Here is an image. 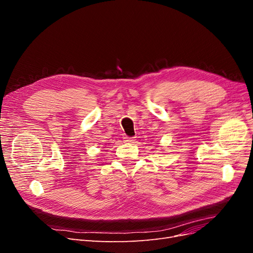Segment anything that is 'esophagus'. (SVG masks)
I'll return each instance as SVG.
<instances>
[{"label": "esophagus", "mask_w": 253, "mask_h": 253, "mask_svg": "<svg viewBox=\"0 0 253 253\" xmlns=\"http://www.w3.org/2000/svg\"><path fill=\"white\" fill-rule=\"evenodd\" d=\"M134 140H135L134 137H127V136L125 137V141L127 143H132Z\"/></svg>", "instance_id": "esophagus-1"}]
</instances>
